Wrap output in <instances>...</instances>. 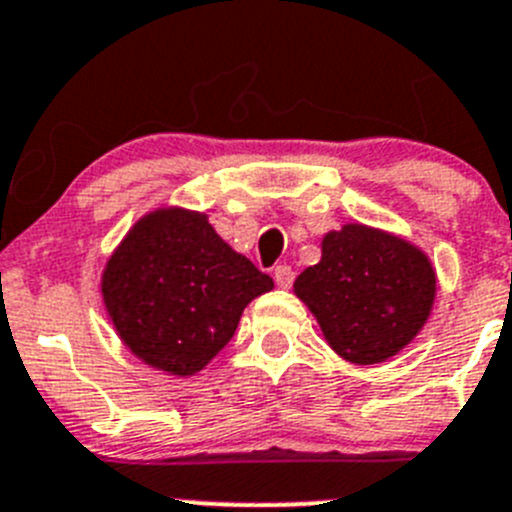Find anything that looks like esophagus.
<instances>
[{
    "label": "esophagus",
    "mask_w": 512,
    "mask_h": 512,
    "mask_svg": "<svg viewBox=\"0 0 512 512\" xmlns=\"http://www.w3.org/2000/svg\"><path fill=\"white\" fill-rule=\"evenodd\" d=\"M275 282H277V287L287 290V287H290L292 282H295V272H292V267L277 265L275 267Z\"/></svg>",
    "instance_id": "1"
}]
</instances>
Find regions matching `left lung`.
<instances>
[{
	"mask_svg": "<svg viewBox=\"0 0 512 512\" xmlns=\"http://www.w3.org/2000/svg\"><path fill=\"white\" fill-rule=\"evenodd\" d=\"M322 257L295 280L327 345L352 365H377L415 340L433 312L438 277L413 242L350 222L322 237Z\"/></svg>",
	"mask_w": 512,
	"mask_h": 512,
	"instance_id": "8db88e82",
	"label": "left lung"
}]
</instances>
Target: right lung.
<instances>
[{
	"label": "right lung",
	"instance_id": "1",
	"mask_svg": "<svg viewBox=\"0 0 512 512\" xmlns=\"http://www.w3.org/2000/svg\"><path fill=\"white\" fill-rule=\"evenodd\" d=\"M275 287L232 250L205 212H147L109 255L102 300L119 340L145 365L190 377L232 340L242 310Z\"/></svg>",
	"mask_w": 512,
	"mask_h": 512
}]
</instances>
